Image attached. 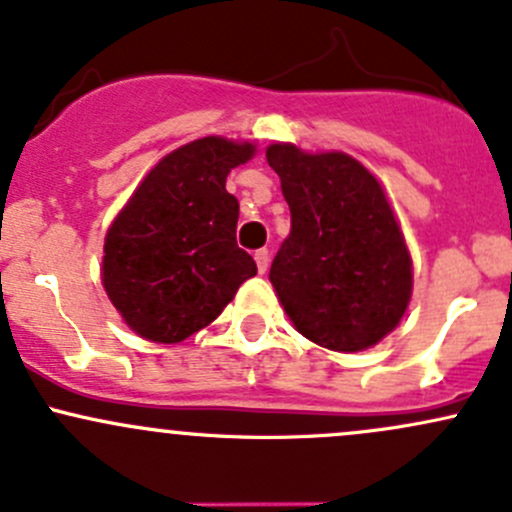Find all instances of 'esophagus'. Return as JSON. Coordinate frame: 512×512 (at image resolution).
I'll use <instances>...</instances> for the list:
<instances>
[{
	"mask_svg": "<svg viewBox=\"0 0 512 512\" xmlns=\"http://www.w3.org/2000/svg\"><path fill=\"white\" fill-rule=\"evenodd\" d=\"M254 258H256V266H258V273H266V268H268V263H271V254H268L266 249H258L256 254H254Z\"/></svg>",
	"mask_w": 512,
	"mask_h": 512,
	"instance_id": "esophagus-1",
	"label": "esophagus"
}]
</instances>
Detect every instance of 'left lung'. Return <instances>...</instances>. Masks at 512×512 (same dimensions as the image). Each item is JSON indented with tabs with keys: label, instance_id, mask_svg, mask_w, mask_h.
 <instances>
[{
	"label": "left lung",
	"instance_id": "1",
	"mask_svg": "<svg viewBox=\"0 0 512 512\" xmlns=\"http://www.w3.org/2000/svg\"><path fill=\"white\" fill-rule=\"evenodd\" d=\"M291 207L271 283L300 335L333 352L377 345L412 300V254L379 179L345 152L266 147Z\"/></svg>",
	"mask_w": 512,
	"mask_h": 512
}]
</instances>
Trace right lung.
I'll return each instance as SVG.
<instances>
[{"label":"right lung","mask_w":512,"mask_h":512,"mask_svg":"<svg viewBox=\"0 0 512 512\" xmlns=\"http://www.w3.org/2000/svg\"><path fill=\"white\" fill-rule=\"evenodd\" d=\"M254 142L199 138L162 157L108 226L100 281L135 335L175 345L207 328L256 263L236 246L239 202L226 192Z\"/></svg>","instance_id":"right-lung-1"}]
</instances>
